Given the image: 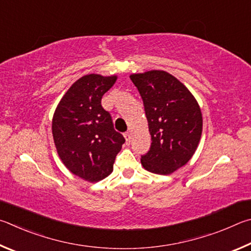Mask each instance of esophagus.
Segmentation results:
<instances>
[{"instance_id":"34e87169","label":"esophagus","mask_w":251,"mask_h":251,"mask_svg":"<svg viewBox=\"0 0 251 251\" xmlns=\"http://www.w3.org/2000/svg\"><path fill=\"white\" fill-rule=\"evenodd\" d=\"M125 138L126 140V143H130V141H131V133L130 132H126L125 133Z\"/></svg>"}]
</instances>
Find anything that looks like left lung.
Returning a JSON list of instances; mask_svg holds the SVG:
<instances>
[{
  "instance_id": "8db88e82",
  "label": "left lung",
  "mask_w": 251,
  "mask_h": 251,
  "mask_svg": "<svg viewBox=\"0 0 251 251\" xmlns=\"http://www.w3.org/2000/svg\"><path fill=\"white\" fill-rule=\"evenodd\" d=\"M151 134V147L141 156L149 172L168 175L185 165L194 154L203 130L199 103L191 91L164 70L133 74Z\"/></svg>"
}]
</instances>
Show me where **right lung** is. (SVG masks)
I'll use <instances>...</instances> for the list:
<instances>
[{"mask_svg": "<svg viewBox=\"0 0 251 251\" xmlns=\"http://www.w3.org/2000/svg\"><path fill=\"white\" fill-rule=\"evenodd\" d=\"M117 80L90 74L79 78L59 101L51 130L57 153L66 168L88 182H98L113 171L125 138L113 128L101 98Z\"/></svg>", "mask_w": 251, "mask_h": 251, "instance_id": "1", "label": "right lung"}]
</instances>
